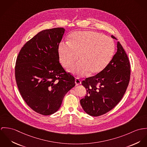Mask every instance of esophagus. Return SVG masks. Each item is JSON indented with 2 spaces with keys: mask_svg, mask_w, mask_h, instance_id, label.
<instances>
[{
  "mask_svg": "<svg viewBox=\"0 0 147 147\" xmlns=\"http://www.w3.org/2000/svg\"><path fill=\"white\" fill-rule=\"evenodd\" d=\"M75 82H76V84L77 86L80 85V84H81V80H80V78H76V80H75Z\"/></svg>",
  "mask_w": 147,
  "mask_h": 147,
  "instance_id": "1",
  "label": "esophagus"
}]
</instances>
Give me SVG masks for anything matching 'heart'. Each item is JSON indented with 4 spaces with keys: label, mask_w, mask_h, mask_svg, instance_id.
Masks as SVG:
<instances>
[{
    "label": "heart",
    "mask_w": 147,
    "mask_h": 147,
    "mask_svg": "<svg viewBox=\"0 0 147 147\" xmlns=\"http://www.w3.org/2000/svg\"><path fill=\"white\" fill-rule=\"evenodd\" d=\"M114 51V42L111 38L93 31L73 33L68 42L61 43L58 47L60 62L65 67L73 64L78 56L80 61L68 70L79 76L101 72L111 61Z\"/></svg>",
    "instance_id": "b5f03b06"
}]
</instances>
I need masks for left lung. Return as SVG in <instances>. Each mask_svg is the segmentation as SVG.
Masks as SVG:
<instances>
[{"mask_svg":"<svg viewBox=\"0 0 147 147\" xmlns=\"http://www.w3.org/2000/svg\"><path fill=\"white\" fill-rule=\"evenodd\" d=\"M117 47L112 60L101 72L82 82L87 94L80 103L84 112L91 116H99L112 110L123 98L129 85L130 62L119 42Z\"/></svg>","mask_w":147,"mask_h":147,"instance_id":"obj_1","label":"left lung"}]
</instances>
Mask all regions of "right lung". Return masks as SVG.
Returning <instances> with one entry per match:
<instances>
[{"label":"right lung","mask_w":147,"mask_h":147,"mask_svg":"<svg viewBox=\"0 0 147 147\" xmlns=\"http://www.w3.org/2000/svg\"><path fill=\"white\" fill-rule=\"evenodd\" d=\"M63 28L44 30L20 50L15 66L17 85L21 96L33 111L44 115L61 107L66 94L75 86V78L59 63L58 47Z\"/></svg>","instance_id":"obj_1"}]
</instances>
